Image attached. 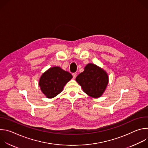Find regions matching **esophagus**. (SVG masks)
I'll return each instance as SVG.
<instances>
[{
	"instance_id": "34e87169",
	"label": "esophagus",
	"mask_w": 148,
	"mask_h": 148,
	"mask_svg": "<svg viewBox=\"0 0 148 148\" xmlns=\"http://www.w3.org/2000/svg\"><path fill=\"white\" fill-rule=\"evenodd\" d=\"M77 73H73V78H75V77H77Z\"/></svg>"
}]
</instances>
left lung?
<instances>
[{"label":"left lung","mask_w":148,"mask_h":148,"mask_svg":"<svg viewBox=\"0 0 148 148\" xmlns=\"http://www.w3.org/2000/svg\"><path fill=\"white\" fill-rule=\"evenodd\" d=\"M88 95L97 98L100 97L106 89L108 84L107 72L95 64L89 63L84 71L75 79Z\"/></svg>","instance_id":"obj_1"}]
</instances>
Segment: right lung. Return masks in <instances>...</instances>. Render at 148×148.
<instances>
[{"label": "right lung", "mask_w": 148, "mask_h": 148, "mask_svg": "<svg viewBox=\"0 0 148 148\" xmlns=\"http://www.w3.org/2000/svg\"><path fill=\"white\" fill-rule=\"evenodd\" d=\"M72 78L73 75L70 73L59 67H53L42 74L39 80V86L42 92L48 98H52L62 91Z\"/></svg>", "instance_id": "right-lung-1"}]
</instances>
